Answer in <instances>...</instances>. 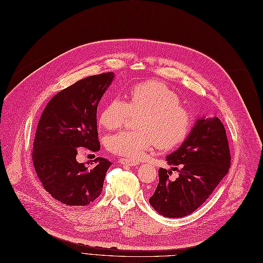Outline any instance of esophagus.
Returning <instances> with one entry per match:
<instances>
[{
    "label": "esophagus",
    "mask_w": 263,
    "mask_h": 263,
    "mask_svg": "<svg viewBox=\"0 0 263 263\" xmlns=\"http://www.w3.org/2000/svg\"><path fill=\"white\" fill-rule=\"evenodd\" d=\"M120 162L122 165H126V166H137L139 164L138 161L133 160V159H128V158H120Z\"/></svg>",
    "instance_id": "1"
}]
</instances>
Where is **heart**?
Segmentation results:
<instances>
[{"mask_svg": "<svg viewBox=\"0 0 263 263\" xmlns=\"http://www.w3.org/2000/svg\"><path fill=\"white\" fill-rule=\"evenodd\" d=\"M136 119L137 129H124L109 136L106 146L111 153L138 159L154 145L162 148L176 146L189 135L193 125L192 112L181 105L179 95L158 81H144L133 85L127 102L114 97L104 106L99 123L114 130L128 120Z\"/></svg>", "mask_w": 263, "mask_h": 263, "instance_id": "heart-1", "label": "heart"}]
</instances>
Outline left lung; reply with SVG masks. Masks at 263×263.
I'll list each match as a JSON object with an SVG mask.
<instances>
[{"label":"left lung","mask_w":263,"mask_h":263,"mask_svg":"<svg viewBox=\"0 0 263 263\" xmlns=\"http://www.w3.org/2000/svg\"><path fill=\"white\" fill-rule=\"evenodd\" d=\"M230 160L229 143L221 121L216 117L199 119L183 144L167 156L168 164L179 170V178L170 180L172 171L160 168L159 182L148 199L149 204L158 214L169 218L192 214L228 173Z\"/></svg>","instance_id":"1"}]
</instances>
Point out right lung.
I'll return each instance as SVG.
<instances>
[{"label": "right lung", "mask_w": 263, "mask_h": 263, "mask_svg": "<svg viewBox=\"0 0 263 263\" xmlns=\"http://www.w3.org/2000/svg\"><path fill=\"white\" fill-rule=\"evenodd\" d=\"M114 77V72L94 74L62 90L50 99L37 125L32 151L36 174L44 189L64 204L87 205L103 192L111 162L97 157L87 167L76 156L83 148H101L97 106Z\"/></svg>", "instance_id": "1"}]
</instances>
